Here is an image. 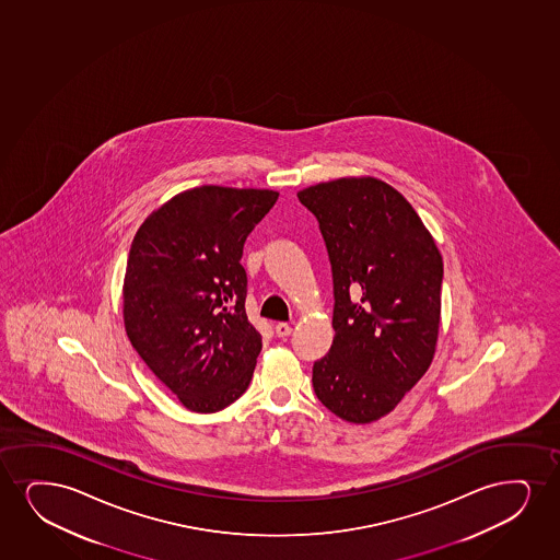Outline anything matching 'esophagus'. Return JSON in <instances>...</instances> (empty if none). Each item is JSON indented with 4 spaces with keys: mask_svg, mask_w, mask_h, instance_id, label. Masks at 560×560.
<instances>
[{
    "mask_svg": "<svg viewBox=\"0 0 560 560\" xmlns=\"http://www.w3.org/2000/svg\"><path fill=\"white\" fill-rule=\"evenodd\" d=\"M275 331H277L278 337H288V335H291L290 324H285V322H280V324H277V327H275Z\"/></svg>",
    "mask_w": 560,
    "mask_h": 560,
    "instance_id": "1",
    "label": "esophagus"
}]
</instances>
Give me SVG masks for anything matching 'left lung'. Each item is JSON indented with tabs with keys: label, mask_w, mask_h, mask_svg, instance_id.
Listing matches in <instances>:
<instances>
[{
	"label": "left lung",
	"mask_w": 560,
	"mask_h": 560,
	"mask_svg": "<svg viewBox=\"0 0 560 560\" xmlns=\"http://www.w3.org/2000/svg\"><path fill=\"white\" fill-rule=\"evenodd\" d=\"M319 223L334 272V345L314 363L319 401L352 424L396 409L432 365L443 257L401 192L339 177L298 192Z\"/></svg>",
	"instance_id": "8db88e82"
}]
</instances>
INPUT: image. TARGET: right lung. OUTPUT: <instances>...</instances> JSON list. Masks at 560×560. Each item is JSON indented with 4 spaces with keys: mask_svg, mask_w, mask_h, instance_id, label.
Returning <instances> with one entry per match:
<instances>
[{
    "mask_svg": "<svg viewBox=\"0 0 560 560\" xmlns=\"http://www.w3.org/2000/svg\"><path fill=\"white\" fill-rule=\"evenodd\" d=\"M270 189L177 192L136 233L122 283L128 339L185 409L218 412L248 388L261 334L246 316L242 249Z\"/></svg>",
    "mask_w": 560,
    "mask_h": 560,
    "instance_id": "obj_1",
    "label": "right lung"
}]
</instances>
